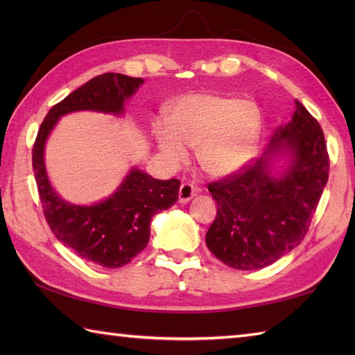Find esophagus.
<instances>
[{"label": "esophagus", "mask_w": 355, "mask_h": 355, "mask_svg": "<svg viewBox=\"0 0 355 355\" xmlns=\"http://www.w3.org/2000/svg\"><path fill=\"white\" fill-rule=\"evenodd\" d=\"M198 192L200 191L195 186H192L189 183H183L182 186H180V191H178V201L187 202L189 200H192Z\"/></svg>", "instance_id": "34e87169"}]
</instances>
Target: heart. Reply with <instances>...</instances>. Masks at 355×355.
Masks as SVG:
<instances>
[{
  "label": "heart",
  "instance_id": "b5f03b06",
  "mask_svg": "<svg viewBox=\"0 0 355 355\" xmlns=\"http://www.w3.org/2000/svg\"><path fill=\"white\" fill-rule=\"evenodd\" d=\"M262 114L258 103L236 96L198 93L171 105L169 122L155 119L157 145L171 162L186 160L187 146L197 148L198 163L212 177L239 171L258 146Z\"/></svg>",
  "mask_w": 355,
  "mask_h": 355
}]
</instances>
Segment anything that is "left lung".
I'll use <instances>...</instances> for the list:
<instances>
[{"label":"left lung","instance_id":"obj_1","mask_svg":"<svg viewBox=\"0 0 355 355\" xmlns=\"http://www.w3.org/2000/svg\"><path fill=\"white\" fill-rule=\"evenodd\" d=\"M287 162L281 171L274 160ZM329 157L325 135L302 103L279 126L266 153L253 164L210 183L216 201L206 244L218 259L236 270H258L302 243L325 189Z\"/></svg>","mask_w":355,"mask_h":355}]
</instances>
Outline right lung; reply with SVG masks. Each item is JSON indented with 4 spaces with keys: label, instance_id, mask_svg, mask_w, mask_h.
I'll list each match as a JSON object with an SVG mask.
<instances>
[{
    "label": "right lung",
    "instance_id": "obj_1",
    "mask_svg": "<svg viewBox=\"0 0 355 355\" xmlns=\"http://www.w3.org/2000/svg\"><path fill=\"white\" fill-rule=\"evenodd\" d=\"M143 82L141 78L120 73H105L88 80L47 112L33 145L35 180L51 232L80 258L107 268L123 267L145 250L153 216L175 205L180 182L177 178L155 180L132 168L108 198L92 206L71 205L59 197L50 184L44 162L45 141L58 120L70 112L123 114L125 102Z\"/></svg>",
    "mask_w": 355,
    "mask_h": 355
}]
</instances>
